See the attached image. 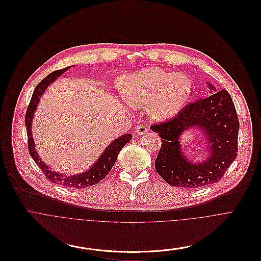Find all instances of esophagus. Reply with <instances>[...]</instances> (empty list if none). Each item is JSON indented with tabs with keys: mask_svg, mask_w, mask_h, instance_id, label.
Masks as SVG:
<instances>
[{
	"mask_svg": "<svg viewBox=\"0 0 261 261\" xmlns=\"http://www.w3.org/2000/svg\"><path fill=\"white\" fill-rule=\"evenodd\" d=\"M147 132H148V126H146V125L140 124V125H138V126L136 127V133H137L138 135H144V134H146Z\"/></svg>",
	"mask_w": 261,
	"mask_h": 261,
	"instance_id": "1",
	"label": "esophagus"
}]
</instances>
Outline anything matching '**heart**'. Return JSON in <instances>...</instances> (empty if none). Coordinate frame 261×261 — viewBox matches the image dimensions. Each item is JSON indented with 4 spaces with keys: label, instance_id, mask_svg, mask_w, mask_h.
Masks as SVG:
<instances>
[{
    "label": "heart",
    "instance_id": "heart-1",
    "mask_svg": "<svg viewBox=\"0 0 261 261\" xmlns=\"http://www.w3.org/2000/svg\"><path fill=\"white\" fill-rule=\"evenodd\" d=\"M191 80L184 74H174L159 68L140 70L126 76L121 91L133 106H148L156 119L177 115L191 94Z\"/></svg>",
    "mask_w": 261,
    "mask_h": 261
}]
</instances>
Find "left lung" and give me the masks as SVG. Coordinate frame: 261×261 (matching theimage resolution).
Returning a JSON list of instances; mask_svg holds the SVG:
<instances>
[{
  "mask_svg": "<svg viewBox=\"0 0 261 261\" xmlns=\"http://www.w3.org/2000/svg\"><path fill=\"white\" fill-rule=\"evenodd\" d=\"M209 86L215 90L214 86ZM193 126L204 130L211 153L201 164L186 160L178 142L180 134ZM150 128L162 138L155 160L156 172L176 187L198 188L218 182L238 155L240 122L231 96L225 89L188 103L174 118Z\"/></svg>",
  "mask_w": 261,
  "mask_h": 261,
  "instance_id": "8db88e82",
  "label": "left lung"
}]
</instances>
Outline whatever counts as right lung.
<instances>
[{"label":"right lung","instance_id":"right-lung-1","mask_svg":"<svg viewBox=\"0 0 261 261\" xmlns=\"http://www.w3.org/2000/svg\"><path fill=\"white\" fill-rule=\"evenodd\" d=\"M68 68H65L63 70H58L50 73L48 76H46L35 88L34 93L32 95L31 101L29 103V107L25 113V127H27V134H28V148L30 155L32 156V159L34 162L37 164V166L42 170V172L45 174L47 180H49L51 183H56L60 184L62 186L66 187H71V188H76V189H82L85 187H89L92 185L97 184L99 181H101L103 178H105L109 172L111 171L112 167L114 166L118 153L120 150L132 140V135L126 134L121 136L120 138L116 139L113 141L107 148L106 150L102 152L100 155V158L96 162L95 165H93L87 172H84L79 175H74V176H65L63 174H59L57 172L51 171L43 162L42 160L39 159V155L37 151L35 150V143L32 137V119L34 116V113L36 111V108L38 106V102L40 100L41 95L43 94L44 90L47 88V86L54 82L59 76H61L64 72H66Z\"/></svg>","mask_w":261,"mask_h":261}]
</instances>
